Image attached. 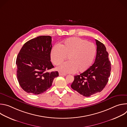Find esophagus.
Segmentation results:
<instances>
[{
	"mask_svg": "<svg viewBox=\"0 0 127 127\" xmlns=\"http://www.w3.org/2000/svg\"><path fill=\"white\" fill-rule=\"evenodd\" d=\"M59 75L60 76H61V75H64V76H66V74H64V73H61V72H60V73H59Z\"/></svg>",
	"mask_w": 127,
	"mask_h": 127,
	"instance_id": "obj_1",
	"label": "esophagus"
}]
</instances>
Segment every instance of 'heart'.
<instances>
[{"mask_svg":"<svg viewBox=\"0 0 127 127\" xmlns=\"http://www.w3.org/2000/svg\"><path fill=\"white\" fill-rule=\"evenodd\" d=\"M96 53L95 45L78 37L68 39L59 45L54 46L51 50L52 62L58 65L67 56V62L63 63L56 69L64 73H77L86 71L93 63Z\"/></svg>","mask_w":127,"mask_h":127,"instance_id":"obj_1","label":"heart"}]
</instances>
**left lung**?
<instances>
[{
  "label": "left lung",
  "instance_id": "1",
  "mask_svg": "<svg viewBox=\"0 0 127 127\" xmlns=\"http://www.w3.org/2000/svg\"><path fill=\"white\" fill-rule=\"evenodd\" d=\"M96 56L94 64L78 75L74 76L71 88L85 97L101 92L110 76L111 64L105 46L95 40Z\"/></svg>",
  "mask_w": 127,
  "mask_h": 127
}]
</instances>
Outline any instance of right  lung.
<instances>
[{
    "mask_svg": "<svg viewBox=\"0 0 127 127\" xmlns=\"http://www.w3.org/2000/svg\"><path fill=\"white\" fill-rule=\"evenodd\" d=\"M51 42V36H39L26 42L18 54L17 78L27 93L36 95L44 93L59 76L58 71H47L54 67L50 61Z\"/></svg>",
    "mask_w": 127,
    "mask_h": 127,
    "instance_id": "right-lung-1",
    "label": "right lung"
}]
</instances>
